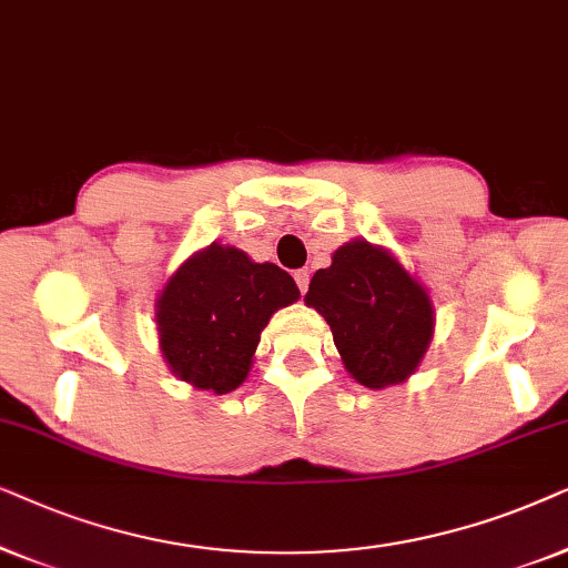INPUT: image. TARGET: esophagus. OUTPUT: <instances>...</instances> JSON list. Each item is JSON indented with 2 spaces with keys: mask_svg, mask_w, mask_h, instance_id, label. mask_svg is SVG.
<instances>
[{
  "mask_svg": "<svg viewBox=\"0 0 568 568\" xmlns=\"http://www.w3.org/2000/svg\"><path fill=\"white\" fill-rule=\"evenodd\" d=\"M296 285H298V291L301 293H306L308 291V280H312V275H308V270H296Z\"/></svg>",
  "mask_w": 568,
  "mask_h": 568,
  "instance_id": "esophagus-1",
  "label": "esophagus"
}]
</instances>
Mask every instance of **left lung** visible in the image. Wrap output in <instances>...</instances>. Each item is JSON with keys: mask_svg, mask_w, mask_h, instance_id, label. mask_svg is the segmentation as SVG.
<instances>
[{"mask_svg": "<svg viewBox=\"0 0 568 568\" xmlns=\"http://www.w3.org/2000/svg\"><path fill=\"white\" fill-rule=\"evenodd\" d=\"M306 306L329 324L345 372L368 389H387L418 372L434 339L436 312L426 285L387 246L347 241L308 283Z\"/></svg>", "mask_w": 568, "mask_h": 568, "instance_id": "obj_1", "label": "left lung"}]
</instances>
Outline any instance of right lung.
Here are the masks:
<instances>
[{
    "label": "right lung",
    "instance_id": "add662e5",
    "mask_svg": "<svg viewBox=\"0 0 568 568\" xmlns=\"http://www.w3.org/2000/svg\"><path fill=\"white\" fill-rule=\"evenodd\" d=\"M301 298L296 280L229 244H210L173 270L155 298L158 345L189 387L229 395L252 372L277 308Z\"/></svg>",
    "mask_w": 568,
    "mask_h": 568
}]
</instances>
